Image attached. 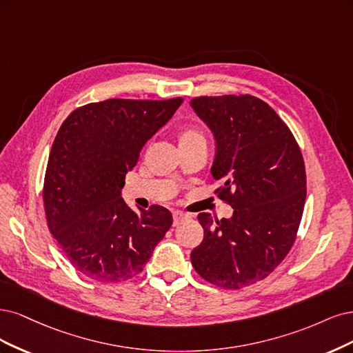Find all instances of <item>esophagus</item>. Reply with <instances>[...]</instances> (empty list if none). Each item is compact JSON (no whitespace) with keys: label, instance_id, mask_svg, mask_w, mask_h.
Instances as JSON below:
<instances>
[{"label":"esophagus","instance_id":"34e87169","mask_svg":"<svg viewBox=\"0 0 353 353\" xmlns=\"http://www.w3.org/2000/svg\"><path fill=\"white\" fill-rule=\"evenodd\" d=\"M190 217H192V215H190V214H188V212H181V211H174V212H173L174 225H177L179 223L185 221V220H189Z\"/></svg>","mask_w":353,"mask_h":353}]
</instances>
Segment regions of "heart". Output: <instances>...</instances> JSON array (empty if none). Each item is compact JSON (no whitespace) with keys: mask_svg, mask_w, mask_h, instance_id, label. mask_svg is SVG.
Listing matches in <instances>:
<instances>
[{"mask_svg":"<svg viewBox=\"0 0 353 353\" xmlns=\"http://www.w3.org/2000/svg\"><path fill=\"white\" fill-rule=\"evenodd\" d=\"M198 142H205V138H203L202 132L196 126H193V124H185V126L180 128V130H179L180 148L189 146V145L198 143Z\"/></svg>","mask_w":353,"mask_h":353,"instance_id":"1","label":"heart"}]
</instances>
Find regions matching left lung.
<instances>
[{"label":"left lung","mask_w":353,"mask_h":353,"mask_svg":"<svg viewBox=\"0 0 353 353\" xmlns=\"http://www.w3.org/2000/svg\"><path fill=\"white\" fill-rule=\"evenodd\" d=\"M217 142L211 168L232 219L201 212L203 241L190 254L198 274L224 289L264 280L292 249L302 220L306 173L301 148L277 112L252 95L190 99Z\"/></svg>","instance_id":"1"}]
</instances>
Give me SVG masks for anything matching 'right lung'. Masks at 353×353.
Here are the masks:
<instances>
[{
	"label": "right lung",
	"instance_id": "1",
	"mask_svg": "<svg viewBox=\"0 0 353 353\" xmlns=\"http://www.w3.org/2000/svg\"><path fill=\"white\" fill-rule=\"evenodd\" d=\"M181 102L111 98L79 107L63 121L45 172L43 208L57 243L86 277L117 283L139 274L172 227L167 208L134 212L121 189L146 141Z\"/></svg>",
	"mask_w": 353,
	"mask_h": 353
}]
</instances>
